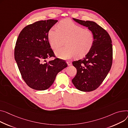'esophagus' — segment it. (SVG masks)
I'll use <instances>...</instances> for the list:
<instances>
[{
  "label": "esophagus",
  "instance_id": "34e87169",
  "mask_svg": "<svg viewBox=\"0 0 128 128\" xmlns=\"http://www.w3.org/2000/svg\"><path fill=\"white\" fill-rule=\"evenodd\" d=\"M66 63H67V64H68V66H70V65H72V62L71 61H67L66 62Z\"/></svg>",
  "mask_w": 128,
  "mask_h": 128
}]
</instances>
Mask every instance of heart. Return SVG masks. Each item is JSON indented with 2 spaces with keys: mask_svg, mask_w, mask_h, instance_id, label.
Returning a JSON list of instances; mask_svg holds the SVG:
<instances>
[{
  "mask_svg": "<svg viewBox=\"0 0 128 128\" xmlns=\"http://www.w3.org/2000/svg\"><path fill=\"white\" fill-rule=\"evenodd\" d=\"M58 29L52 28L48 33L50 45L53 49L61 46L66 40V47L55 51L56 55L62 59H68L75 56L81 58L86 54L95 42L92 32L86 30L69 20H64L57 25Z\"/></svg>",
  "mask_w": 128,
  "mask_h": 128,
  "instance_id": "1",
  "label": "heart"
}]
</instances>
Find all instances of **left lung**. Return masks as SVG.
I'll return each mask as SVG.
<instances>
[{
    "mask_svg": "<svg viewBox=\"0 0 128 128\" xmlns=\"http://www.w3.org/2000/svg\"><path fill=\"white\" fill-rule=\"evenodd\" d=\"M73 20L88 27L95 36L94 44L87 54L83 58L72 62L76 69V74L72 80L74 86L82 92H91L100 86L111 68L112 40L106 30L95 22Z\"/></svg>",
    "mask_w": 128,
    "mask_h": 128,
    "instance_id": "8db88e82",
    "label": "left lung"
}]
</instances>
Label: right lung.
<instances>
[{"instance_id":"1","label":"right lung","mask_w":128,"mask_h":128,"mask_svg":"<svg viewBox=\"0 0 128 128\" xmlns=\"http://www.w3.org/2000/svg\"><path fill=\"white\" fill-rule=\"evenodd\" d=\"M58 20H40L25 27L20 32L14 49V58L22 78L32 89L44 90L53 84L58 72L67 66L56 58L49 42L48 33Z\"/></svg>"}]
</instances>
